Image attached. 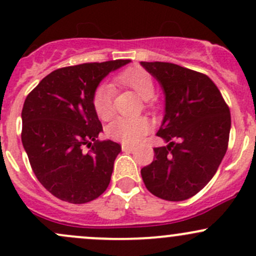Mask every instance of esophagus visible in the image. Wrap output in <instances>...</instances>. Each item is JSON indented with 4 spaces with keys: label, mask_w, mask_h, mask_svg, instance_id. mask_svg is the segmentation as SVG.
Masks as SVG:
<instances>
[{
    "label": "esophagus",
    "mask_w": 256,
    "mask_h": 256,
    "mask_svg": "<svg viewBox=\"0 0 256 256\" xmlns=\"http://www.w3.org/2000/svg\"><path fill=\"white\" fill-rule=\"evenodd\" d=\"M121 148H122V150H135V146L122 144H121Z\"/></svg>",
    "instance_id": "esophagus-1"
}]
</instances>
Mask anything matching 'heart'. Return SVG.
I'll list each match as a JSON object with an SVG mask.
<instances>
[{"label": "heart", "mask_w": 256, "mask_h": 256, "mask_svg": "<svg viewBox=\"0 0 256 256\" xmlns=\"http://www.w3.org/2000/svg\"><path fill=\"white\" fill-rule=\"evenodd\" d=\"M115 82L121 87L130 88L144 98L147 106H150V96L154 94V80L142 67H128L115 77ZM115 88L103 83L93 93L92 103L96 115L102 120L112 119L115 112ZM150 130V122L146 118H118L106 128V135L124 144H136Z\"/></svg>", "instance_id": "1"}]
</instances>
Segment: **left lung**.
I'll list each match as a JSON object with an SVG mask.
<instances>
[{
	"label": "left lung",
	"instance_id": "obj_1",
	"mask_svg": "<svg viewBox=\"0 0 256 256\" xmlns=\"http://www.w3.org/2000/svg\"><path fill=\"white\" fill-rule=\"evenodd\" d=\"M162 86L166 114L153 162L141 169L147 190L166 201H182L206 186L218 169L230 131V112L206 74L170 62H141Z\"/></svg>",
	"mask_w": 256,
	"mask_h": 256
}]
</instances>
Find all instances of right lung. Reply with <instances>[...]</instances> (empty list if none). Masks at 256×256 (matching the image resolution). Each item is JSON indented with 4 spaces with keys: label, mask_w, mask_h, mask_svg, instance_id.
<instances>
[{
    "label": "right lung",
    "mask_w": 256,
    "mask_h": 256,
    "mask_svg": "<svg viewBox=\"0 0 256 256\" xmlns=\"http://www.w3.org/2000/svg\"><path fill=\"white\" fill-rule=\"evenodd\" d=\"M128 62L112 60L58 68L26 96L22 144L40 184L60 200L90 202L109 185L121 146L96 140L103 126L92 98L109 72Z\"/></svg>",
    "instance_id": "add662e5"
}]
</instances>
